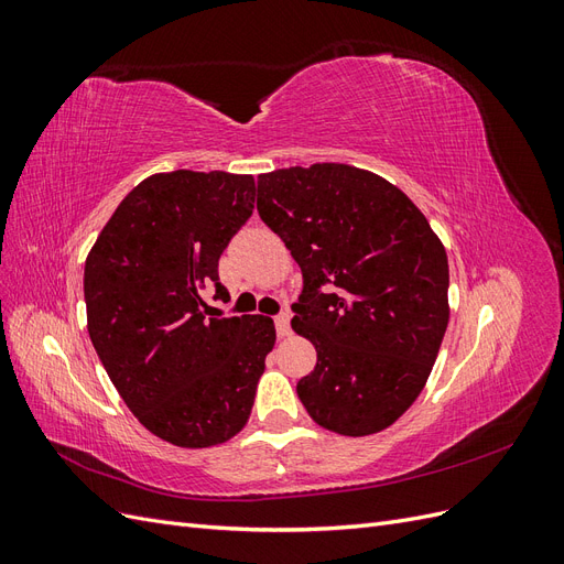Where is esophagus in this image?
I'll use <instances>...</instances> for the list:
<instances>
[{
  "instance_id": "esophagus-1",
  "label": "esophagus",
  "mask_w": 564,
  "mask_h": 564,
  "mask_svg": "<svg viewBox=\"0 0 564 564\" xmlns=\"http://www.w3.org/2000/svg\"><path fill=\"white\" fill-rule=\"evenodd\" d=\"M289 319H292V315H289V313H280V315L275 317V327H278V334H280V336H289V334H292V327H289Z\"/></svg>"
}]
</instances>
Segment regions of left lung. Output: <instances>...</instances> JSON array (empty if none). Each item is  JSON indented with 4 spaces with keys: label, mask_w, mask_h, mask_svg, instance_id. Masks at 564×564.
Instances as JSON below:
<instances>
[{
    "label": "left lung",
    "mask_w": 564,
    "mask_h": 564,
    "mask_svg": "<svg viewBox=\"0 0 564 564\" xmlns=\"http://www.w3.org/2000/svg\"><path fill=\"white\" fill-rule=\"evenodd\" d=\"M256 209L303 272L292 327L317 350L296 386L305 412L338 435L386 431L421 395L447 332L445 245L398 185L350 164L261 174Z\"/></svg>",
    "instance_id": "1"
}]
</instances>
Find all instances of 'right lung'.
Masks as SVG:
<instances>
[{
  "instance_id": "1",
  "label": "right lung",
  "mask_w": 564,
  "mask_h": 564,
  "mask_svg": "<svg viewBox=\"0 0 564 564\" xmlns=\"http://www.w3.org/2000/svg\"><path fill=\"white\" fill-rule=\"evenodd\" d=\"M249 174H152L119 202L84 265L87 329L112 386L176 447L224 445L251 414L275 324L207 317L202 284L253 212Z\"/></svg>"
}]
</instances>
